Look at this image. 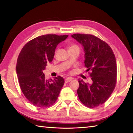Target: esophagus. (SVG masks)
<instances>
[{
	"label": "esophagus",
	"instance_id": "34e87169",
	"mask_svg": "<svg viewBox=\"0 0 133 133\" xmlns=\"http://www.w3.org/2000/svg\"><path fill=\"white\" fill-rule=\"evenodd\" d=\"M72 80V79L71 78H67L66 79H65V83H68L70 82H71Z\"/></svg>",
	"mask_w": 133,
	"mask_h": 133
}]
</instances>
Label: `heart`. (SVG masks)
I'll return each instance as SVG.
<instances>
[{
	"label": "heart",
	"instance_id": "b5f03b06",
	"mask_svg": "<svg viewBox=\"0 0 133 133\" xmlns=\"http://www.w3.org/2000/svg\"><path fill=\"white\" fill-rule=\"evenodd\" d=\"M74 47H78L76 45H71V46H70L69 47V49H72V48H74Z\"/></svg>",
	"mask_w": 133,
	"mask_h": 133
}]
</instances>
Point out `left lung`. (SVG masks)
<instances>
[{
    "instance_id": "8db88e82",
    "label": "left lung",
    "mask_w": 133,
    "mask_h": 133,
    "mask_svg": "<svg viewBox=\"0 0 133 133\" xmlns=\"http://www.w3.org/2000/svg\"><path fill=\"white\" fill-rule=\"evenodd\" d=\"M82 47L84 51V63L89 71L91 83L79 80L78 97L84 105L94 108L108 99L117 82L115 57L108 44L90 34H75L71 35Z\"/></svg>"
}]
</instances>
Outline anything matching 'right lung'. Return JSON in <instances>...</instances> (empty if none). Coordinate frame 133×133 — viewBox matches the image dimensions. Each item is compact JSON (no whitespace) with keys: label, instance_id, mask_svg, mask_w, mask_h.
Returning a JSON list of instances; mask_svg holds the SVG:
<instances>
[{"label":"right lung","instance_id":"obj_1","mask_svg":"<svg viewBox=\"0 0 133 133\" xmlns=\"http://www.w3.org/2000/svg\"><path fill=\"white\" fill-rule=\"evenodd\" d=\"M69 35L47 34L24 45L16 63V74L22 91L33 105L47 107L54 104L64 83V79H45L43 70L52 61L57 45Z\"/></svg>","mask_w":133,"mask_h":133}]
</instances>
